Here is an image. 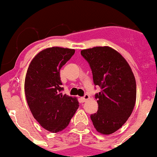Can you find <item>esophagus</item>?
I'll return each mask as SVG.
<instances>
[{
	"label": "esophagus",
	"mask_w": 157,
	"mask_h": 157,
	"mask_svg": "<svg viewBox=\"0 0 157 157\" xmlns=\"http://www.w3.org/2000/svg\"><path fill=\"white\" fill-rule=\"evenodd\" d=\"M81 99L83 101H87V100L90 99V96H89L88 94H85L84 97H82Z\"/></svg>",
	"instance_id": "obj_1"
}]
</instances>
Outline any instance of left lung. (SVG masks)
Returning a JSON list of instances; mask_svg holds the SVG:
<instances>
[{
	"instance_id": "8db88e82",
	"label": "left lung",
	"mask_w": 157,
	"mask_h": 157,
	"mask_svg": "<svg viewBox=\"0 0 157 157\" xmlns=\"http://www.w3.org/2000/svg\"><path fill=\"white\" fill-rule=\"evenodd\" d=\"M81 55L88 62L95 85L98 109L91 115L96 131L111 135L125 124L135 105L136 81L126 59L109 46L84 49Z\"/></svg>"
}]
</instances>
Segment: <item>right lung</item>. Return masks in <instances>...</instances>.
I'll return each instance as SVG.
<instances>
[{"label":"right lung","mask_w":157,"mask_h":157,"mask_svg":"<svg viewBox=\"0 0 157 157\" xmlns=\"http://www.w3.org/2000/svg\"><path fill=\"white\" fill-rule=\"evenodd\" d=\"M75 50L48 48L38 52L29 65L25 78V94L33 117L52 133L64 130L79 107L76 97L63 94L60 69Z\"/></svg>","instance_id":"right-lung-1"}]
</instances>
